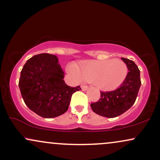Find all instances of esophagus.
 I'll use <instances>...</instances> for the list:
<instances>
[{"label":"esophagus","mask_w":160,"mask_h":160,"mask_svg":"<svg viewBox=\"0 0 160 160\" xmlns=\"http://www.w3.org/2000/svg\"><path fill=\"white\" fill-rule=\"evenodd\" d=\"M81 89L83 91H85V90H86V89H88V86H86V85H81Z\"/></svg>","instance_id":"1"}]
</instances>
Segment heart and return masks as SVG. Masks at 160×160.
I'll return each mask as SVG.
<instances>
[{"mask_svg": "<svg viewBox=\"0 0 160 160\" xmlns=\"http://www.w3.org/2000/svg\"><path fill=\"white\" fill-rule=\"evenodd\" d=\"M68 72L78 80L82 79L94 82L102 90H113L125 81L128 74V66L121 60L109 59L104 61L82 62L80 66L70 64Z\"/></svg>", "mask_w": 160, "mask_h": 160, "instance_id": "obj_1", "label": "heart"}]
</instances>
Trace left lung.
I'll list each match as a JSON object with an SVG mask.
<instances>
[{"label":"left lung","instance_id":"left-lung-1","mask_svg":"<svg viewBox=\"0 0 160 160\" xmlns=\"http://www.w3.org/2000/svg\"><path fill=\"white\" fill-rule=\"evenodd\" d=\"M128 66V72L125 81L115 90L101 92V98L91 104L97 114L108 118L117 117L128 111L135 103L141 84L140 71L132 60L122 58Z\"/></svg>","mask_w":160,"mask_h":160}]
</instances>
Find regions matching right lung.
<instances>
[{
	"mask_svg": "<svg viewBox=\"0 0 160 160\" xmlns=\"http://www.w3.org/2000/svg\"><path fill=\"white\" fill-rule=\"evenodd\" d=\"M64 72L55 55L40 53L29 58L20 74L19 86L28 108L44 118L63 114L71 96L80 86L71 87L64 81Z\"/></svg>",
	"mask_w": 160,
	"mask_h": 160,
	"instance_id": "right-lung-1",
	"label": "right lung"
}]
</instances>
